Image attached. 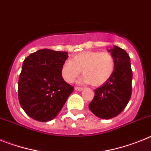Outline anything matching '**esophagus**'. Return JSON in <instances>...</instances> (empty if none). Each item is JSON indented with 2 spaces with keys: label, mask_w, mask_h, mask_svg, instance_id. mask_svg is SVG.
<instances>
[{
  "label": "esophagus",
  "mask_w": 151,
  "mask_h": 151,
  "mask_svg": "<svg viewBox=\"0 0 151 151\" xmlns=\"http://www.w3.org/2000/svg\"><path fill=\"white\" fill-rule=\"evenodd\" d=\"M75 90H77V91H81V90H83V88L81 87V86H75Z\"/></svg>",
  "instance_id": "esophagus-1"
}]
</instances>
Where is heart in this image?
<instances>
[{
    "mask_svg": "<svg viewBox=\"0 0 151 151\" xmlns=\"http://www.w3.org/2000/svg\"><path fill=\"white\" fill-rule=\"evenodd\" d=\"M115 70V59L111 53L86 51L65 61L61 67V75L68 83H72L82 70L83 82L99 86L106 83Z\"/></svg>",
    "mask_w": 151,
    "mask_h": 151,
    "instance_id": "obj_1",
    "label": "heart"
}]
</instances>
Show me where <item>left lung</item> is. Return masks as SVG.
<instances>
[{
	"label": "left lung",
	"mask_w": 151,
	"mask_h": 151,
	"mask_svg": "<svg viewBox=\"0 0 151 151\" xmlns=\"http://www.w3.org/2000/svg\"><path fill=\"white\" fill-rule=\"evenodd\" d=\"M115 59V70L106 83L95 90L89 109L97 117L109 119L121 113L130 100L132 70L130 57L118 46L109 50Z\"/></svg>",
	"instance_id": "8db88e82"
}]
</instances>
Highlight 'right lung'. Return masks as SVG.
Masks as SVG:
<instances>
[{"mask_svg":"<svg viewBox=\"0 0 151 151\" xmlns=\"http://www.w3.org/2000/svg\"><path fill=\"white\" fill-rule=\"evenodd\" d=\"M68 55L67 52L41 49L23 61L18 81V99L24 112L36 121L55 118L74 90L61 75Z\"/></svg>","mask_w":151,"mask_h":151,"instance_id":"1","label":"right lung"}]
</instances>
